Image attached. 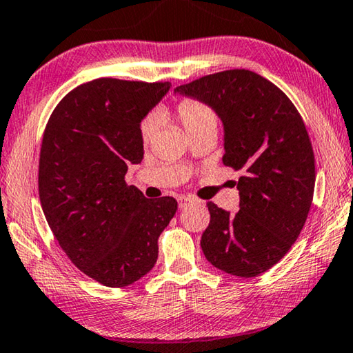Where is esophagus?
Here are the masks:
<instances>
[{
  "mask_svg": "<svg viewBox=\"0 0 353 353\" xmlns=\"http://www.w3.org/2000/svg\"><path fill=\"white\" fill-rule=\"evenodd\" d=\"M195 200L190 199V197H180L178 199V206H180V210H184V208H188L189 205H194Z\"/></svg>",
  "mask_w": 353,
  "mask_h": 353,
  "instance_id": "34e87169",
  "label": "esophagus"
}]
</instances>
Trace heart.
Masks as SVG:
<instances>
[{
	"label": "heart",
	"instance_id": "heart-1",
	"mask_svg": "<svg viewBox=\"0 0 353 353\" xmlns=\"http://www.w3.org/2000/svg\"><path fill=\"white\" fill-rule=\"evenodd\" d=\"M176 117L180 120L184 130L194 132L206 126H216L217 128V114L212 109L194 98H184L176 105ZM156 130V123L153 119H145L141 123V136L142 141L148 142L153 137Z\"/></svg>",
	"mask_w": 353,
	"mask_h": 353
}]
</instances>
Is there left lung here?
<instances>
[{"instance_id":"1","label":"left lung","mask_w":353,"mask_h":353,"mask_svg":"<svg viewBox=\"0 0 353 353\" xmlns=\"http://www.w3.org/2000/svg\"><path fill=\"white\" fill-rule=\"evenodd\" d=\"M176 94L214 109L223 123V164L242 170L239 208L210 201L201 250L223 272L256 276L290 252L314 194V153L296 106L261 74L234 68L178 85Z\"/></svg>"}]
</instances>
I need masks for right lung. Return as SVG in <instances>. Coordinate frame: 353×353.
I'll return each instance as SVG.
<instances>
[{
	"instance_id": "1",
	"label": "right lung",
	"mask_w": 353,
	"mask_h": 353,
	"mask_svg": "<svg viewBox=\"0 0 353 353\" xmlns=\"http://www.w3.org/2000/svg\"><path fill=\"white\" fill-rule=\"evenodd\" d=\"M170 83L98 78L62 98L45 126L39 197L54 238L77 268L109 288L142 279L175 216L173 197L148 200L125 181L143 158L141 122Z\"/></svg>"
}]
</instances>
